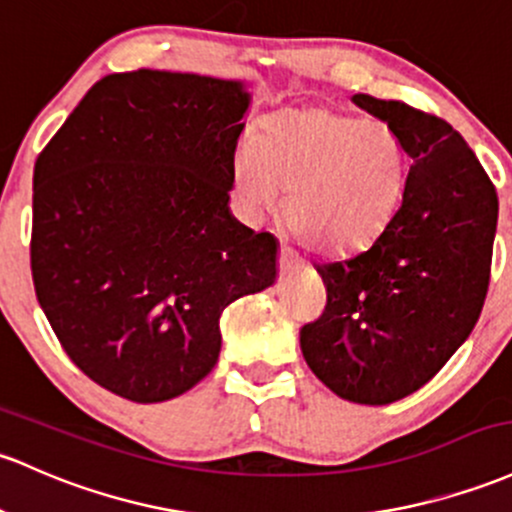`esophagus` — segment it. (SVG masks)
Here are the masks:
<instances>
[{
	"label": "esophagus",
	"instance_id": "34e87169",
	"mask_svg": "<svg viewBox=\"0 0 512 512\" xmlns=\"http://www.w3.org/2000/svg\"><path fill=\"white\" fill-rule=\"evenodd\" d=\"M279 265H282V269H289L296 265V255L291 252V247L282 245V250H279Z\"/></svg>",
	"mask_w": 512,
	"mask_h": 512
}]
</instances>
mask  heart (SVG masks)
Returning a JSON list of instances; mask_svg holds the SVG:
<instances>
[{"mask_svg":"<svg viewBox=\"0 0 512 512\" xmlns=\"http://www.w3.org/2000/svg\"><path fill=\"white\" fill-rule=\"evenodd\" d=\"M411 157L389 123L325 106L262 121L235 148V192L250 213L274 209L306 250L350 255L374 243L401 209Z\"/></svg>","mask_w":512,"mask_h":512,"instance_id":"b5f03b06","label":"heart"}]
</instances>
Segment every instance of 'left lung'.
Segmentation results:
<instances>
[{
  "label": "left lung",
  "instance_id": "obj_1",
  "mask_svg": "<svg viewBox=\"0 0 512 512\" xmlns=\"http://www.w3.org/2000/svg\"><path fill=\"white\" fill-rule=\"evenodd\" d=\"M411 157L406 194L367 250L316 265L328 303L301 328L311 372L340 398L386 406L418 391L469 338L491 279L498 194L466 140L435 114L355 94Z\"/></svg>",
  "mask_w": 512,
  "mask_h": 512
}]
</instances>
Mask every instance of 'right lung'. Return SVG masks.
I'll return each mask as SVG.
<instances>
[{"instance_id": "right-lung-1", "label": "right lung", "mask_w": 512, "mask_h": 512, "mask_svg": "<svg viewBox=\"0 0 512 512\" xmlns=\"http://www.w3.org/2000/svg\"><path fill=\"white\" fill-rule=\"evenodd\" d=\"M250 94L136 70L84 94L33 170L31 274L67 357L136 403L216 367L228 303L277 279V240L230 216Z\"/></svg>"}]
</instances>
